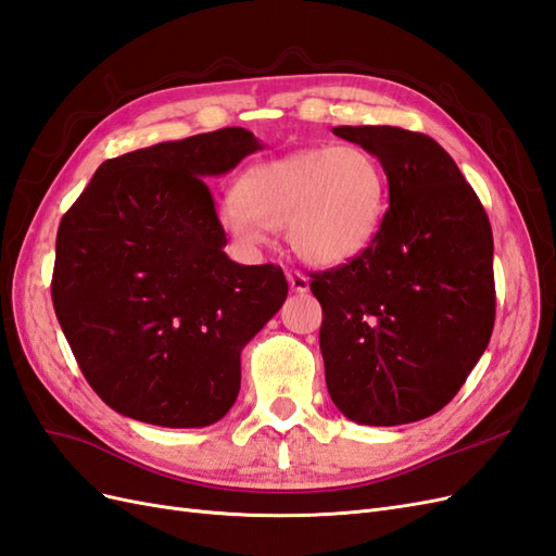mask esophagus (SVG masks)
Listing matches in <instances>:
<instances>
[{"label":"esophagus","mask_w":556,"mask_h":556,"mask_svg":"<svg viewBox=\"0 0 556 556\" xmlns=\"http://www.w3.org/2000/svg\"><path fill=\"white\" fill-rule=\"evenodd\" d=\"M289 287L295 293H307L309 291V279L303 273H289Z\"/></svg>","instance_id":"esophagus-1"}]
</instances>
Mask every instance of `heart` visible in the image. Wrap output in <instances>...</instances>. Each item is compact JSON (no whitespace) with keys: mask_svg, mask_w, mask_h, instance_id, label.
<instances>
[{"mask_svg":"<svg viewBox=\"0 0 556 556\" xmlns=\"http://www.w3.org/2000/svg\"><path fill=\"white\" fill-rule=\"evenodd\" d=\"M384 210L387 177L366 149L312 147L247 167L218 226L244 249L261 247L265 228H283L298 258L340 265L372 242Z\"/></svg>","mask_w":556,"mask_h":556,"instance_id":"1","label":"heart"}]
</instances>
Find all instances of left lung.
<instances>
[{"label":"left lung","instance_id":"8db88e82","mask_svg":"<svg viewBox=\"0 0 556 556\" xmlns=\"http://www.w3.org/2000/svg\"><path fill=\"white\" fill-rule=\"evenodd\" d=\"M389 181L370 247L314 273L326 387L346 419L401 426L445 407L496 319L494 237L480 198L435 139L391 125H340Z\"/></svg>","mask_w":556,"mask_h":556}]
</instances>
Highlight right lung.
<instances>
[{
    "mask_svg": "<svg viewBox=\"0 0 556 556\" xmlns=\"http://www.w3.org/2000/svg\"><path fill=\"white\" fill-rule=\"evenodd\" d=\"M263 144L244 128L104 161L62 216L53 307L84 377L118 415L216 424L240 393V356L289 293L277 265L226 256L204 177Z\"/></svg>",
    "mask_w": 556,
    "mask_h": 556,
    "instance_id": "right-lung-1",
    "label": "right lung"
}]
</instances>
